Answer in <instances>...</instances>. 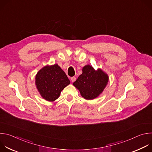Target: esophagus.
Masks as SVG:
<instances>
[{
	"instance_id": "34e87169",
	"label": "esophagus",
	"mask_w": 152,
	"mask_h": 152,
	"mask_svg": "<svg viewBox=\"0 0 152 152\" xmlns=\"http://www.w3.org/2000/svg\"><path fill=\"white\" fill-rule=\"evenodd\" d=\"M76 80V77H75V76H73V77H72L71 78V80L72 81V82H75Z\"/></svg>"
}]
</instances>
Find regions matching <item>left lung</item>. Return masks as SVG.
<instances>
[{
  "instance_id": "obj_1",
  "label": "left lung",
  "mask_w": 152,
  "mask_h": 152,
  "mask_svg": "<svg viewBox=\"0 0 152 152\" xmlns=\"http://www.w3.org/2000/svg\"><path fill=\"white\" fill-rule=\"evenodd\" d=\"M108 81L109 76L101 69L96 70L90 65H86L82 68V73L73 85L82 97L89 100L97 98L102 93Z\"/></svg>"
}]
</instances>
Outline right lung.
<instances>
[{
  "label": "right lung",
  "instance_id": "1",
  "mask_svg": "<svg viewBox=\"0 0 152 152\" xmlns=\"http://www.w3.org/2000/svg\"><path fill=\"white\" fill-rule=\"evenodd\" d=\"M70 83L66 74L57 64L47 65L35 76V85L39 94L46 100L54 102L61 92Z\"/></svg>",
  "mask_w": 152,
  "mask_h": 152
}]
</instances>
